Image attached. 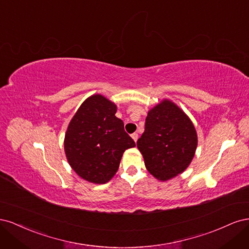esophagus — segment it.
I'll list each match as a JSON object with an SVG mask.
<instances>
[{"instance_id":"obj_1","label":"esophagus","mask_w":249,"mask_h":249,"mask_svg":"<svg viewBox=\"0 0 249 249\" xmlns=\"http://www.w3.org/2000/svg\"><path fill=\"white\" fill-rule=\"evenodd\" d=\"M131 136H132V138H133V140H134L135 142H136V141L138 140V134H137V133H134V134H132Z\"/></svg>"}]
</instances>
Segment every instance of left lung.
I'll use <instances>...</instances> for the list:
<instances>
[{
  "label": "left lung",
  "instance_id": "1",
  "mask_svg": "<svg viewBox=\"0 0 249 249\" xmlns=\"http://www.w3.org/2000/svg\"><path fill=\"white\" fill-rule=\"evenodd\" d=\"M137 147L148 172L164 182L190 165L197 147L196 130L178 105L165 99L148 111Z\"/></svg>",
  "mask_w": 249,
  "mask_h": 249
}]
</instances>
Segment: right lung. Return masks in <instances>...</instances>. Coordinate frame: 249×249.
<instances>
[{"mask_svg":"<svg viewBox=\"0 0 249 249\" xmlns=\"http://www.w3.org/2000/svg\"><path fill=\"white\" fill-rule=\"evenodd\" d=\"M116 105L102 94L82 103L67 126L64 138L66 159L87 182L106 184L118 170L124 150L135 146L115 116Z\"/></svg>","mask_w":249,"mask_h":249,"instance_id":"1","label":"right lung"}]
</instances>
